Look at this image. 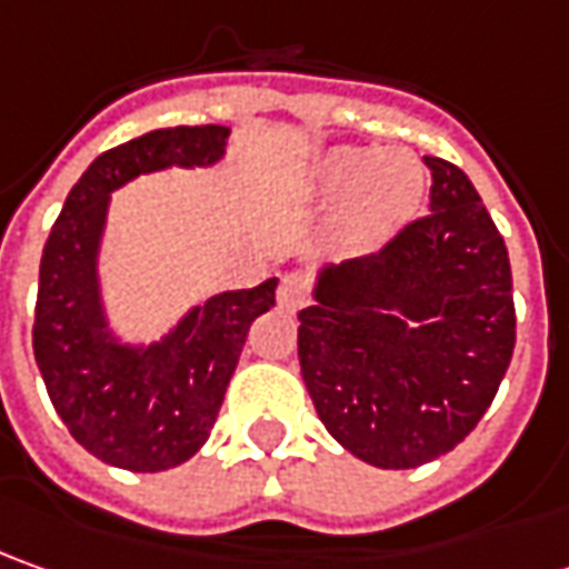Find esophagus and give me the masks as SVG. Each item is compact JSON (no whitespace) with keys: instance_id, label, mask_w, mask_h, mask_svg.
Returning <instances> with one entry per match:
<instances>
[{"instance_id":"obj_1","label":"esophagus","mask_w":569,"mask_h":569,"mask_svg":"<svg viewBox=\"0 0 569 569\" xmlns=\"http://www.w3.org/2000/svg\"><path fill=\"white\" fill-rule=\"evenodd\" d=\"M277 299H280V305H283L286 311L302 308V305L308 302V280H305V273H286L283 280H280Z\"/></svg>"}]
</instances>
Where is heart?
<instances>
[{"label":"heart","mask_w":569,"mask_h":569,"mask_svg":"<svg viewBox=\"0 0 569 569\" xmlns=\"http://www.w3.org/2000/svg\"><path fill=\"white\" fill-rule=\"evenodd\" d=\"M311 194L343 201V239L349 246H375L406 223L421 204L425 169L406 150L337 148L323 153L311 172Z\"/></svg>","instance_id":"obj_1"}]
</instances>
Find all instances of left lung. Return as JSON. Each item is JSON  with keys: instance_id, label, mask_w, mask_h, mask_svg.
<instances>
[{"instance_id": "left-lung-1", "label": "left lung", "mask_w": 569, "mask_h": 569, "mask_svg": "<svg viewBox=\"0 0 569 569\" xmlns=\"http://www.w3.org/2000/svg\"><path fill=\"white\" fill-rule=\"evenodd\" d=\"M428 213L327 267L299 311V365L323 428L378 469L453 450L498 393L517 343L510 258L460 167L425 157Z\"/></svg>"}]
</instances>
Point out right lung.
Returning a JSON list of instances; mask_svg holds the SVG:
<instances>
[{"mask_svg": "<svg viewBox=\"0 0 569 569\" xmlns=\"http://www.w3.org/2000/svg\"><path fill=\"white\" fill-rule=\"evenodd\" d=\"M226 134L223 126L157 128L100 153L69 191L43 246L33 359L71 438L128 472H163L201 450L248 327L273 308L277 280L207 299L163 343L119 346L109 337L97 289L109 191L172 163H217Z\"/></svg>", "mask_w": 569, "mask_h": 569, "instance_id": "obj_1", "label": "right lung"}]
</instances>
